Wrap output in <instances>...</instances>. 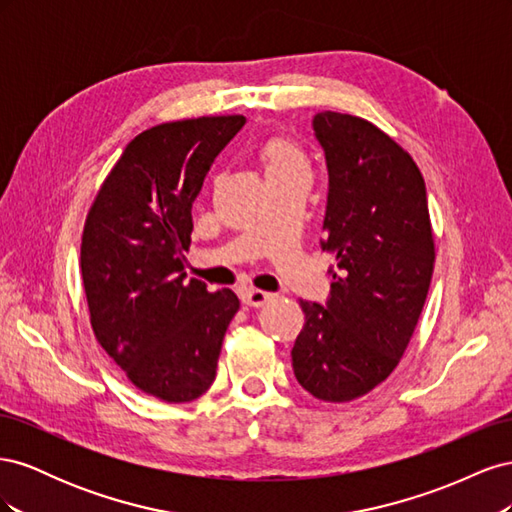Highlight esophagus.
<instances>
[{
	"label": "esophagus",
	"mask_w": 512,
	"mask_h": 512,
	"mask_svg": "<svg viewBox=\"0 0 512 512\" xmlns=\"http://www.w3.org/2000/svg\"><path fill=\"white\" fill-rule=\"evenodd\" d=\"M271 299H273L271 292H262V290H254V288L245 290L241 294L243 305H250V307H262V305H267Z\"/></svg>",
	"instance_id": "1"
}]
</instances>
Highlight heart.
I'll return each instance as SVG.
<instances>
[{
	"mask_svg": "<svg viewBox=\"0 0 512 512\" xmlns=\"http://www.w3.org/2000/svg\"><path fill=\"white\" fill-rule=\"evenodd\" d=\"M265 160L269 175L290 173V170H305V160L301 156V151L292 143L282 141V138H277V141H271L267 145Z\"/></svg>",
	"mask_w": 512,
	"mask_h": 512,
	"instance_id": "obj_1",
	"label": "heart"
}]
</instances>
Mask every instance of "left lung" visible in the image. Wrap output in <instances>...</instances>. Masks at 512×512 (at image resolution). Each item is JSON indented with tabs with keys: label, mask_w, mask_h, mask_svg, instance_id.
Segmentation results:
<instances>
[{
	"label": "left lung",
	"mask_w": 512,
	"mask_h": 512,
	"mask_svg": "<svg viewBox=\"0 0 512 512\" xmlns=\"http://www.w3.org/2000/svg\"><path fill=\"white\" fill-rule=\"evenodd\" d=\"M329 170L322 250L333 252L324 305L301 301L305 327L292 369L322 401H352L391 376L431 284L433 235L421 170L361 117L314 115Z\"/></svg>",
	"instance_id": "left-lung-1"
}]
</instances>
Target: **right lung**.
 <instances>
[{"label":"right lung","instance_id":"right-lung-1","mask_svg":"<svg viewBox=\"0 0 512 512\" xmlns=\"http://www.w3.org/2000/svg\"><path fill=\"white\" fill-rule=\"evenodd\" d=\"M243 115L160 123L138 134L89 209L81 273L91 327L143 393L168 404L215 380L237 294L185 280L192 203Z\"/></svg>","mask_w":512,"mask_h":512}]
</instances>
